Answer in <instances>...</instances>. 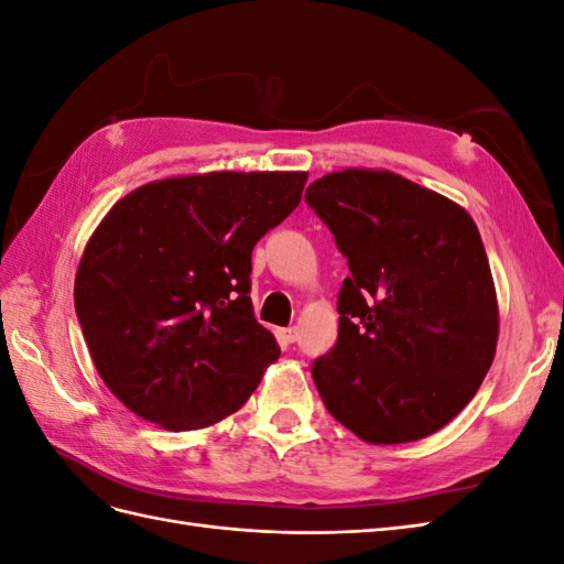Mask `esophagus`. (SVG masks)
<instances>
[{
  "mask_svg": "<svg viewBox=\"0 0 564 564\" xmlns=\"http://www.w3.org/2000/svg\"><path fill=\"white\" fill-rule=\"evenodd\" d=\"M299 338V332H296V327H289V329H282L280 332V340H282V344H294V340Z\"/></svg>",
  "mask_w": 564,
  "mask_h": 564,
  "instance_id": "esophagus-1",
  "label": "esophagus"
}]
</instances>
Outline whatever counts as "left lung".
<instances>
[{
  "label": "left lung",
  "instance_id": "1",
  "mask_svg": "<svg viewBox=\"0 0 564 564\" xmlns=\"http://www.w3.org/2000/svg\"><path fill=\"white\" fill-rule=\"evenodd\" d=\"M305 202L350 268L336 303L338 340L313 365L324 406L369 445L445 429L475 398L499 340L497 289L475 220L388 169L327 174Z\"/></svg>",
  "mask_w": 564,
  "mask_h": 564
}]
</instances>
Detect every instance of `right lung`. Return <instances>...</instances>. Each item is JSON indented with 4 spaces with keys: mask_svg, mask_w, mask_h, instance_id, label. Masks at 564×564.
Returning <instances> with one entry per match:
<instances>
[{
    "mask_svg": "<svg viewBox=\"0 0 564 564\" xmlns=\"http://www.w3.org/2000/svg\"><path fill=\"white\" fill-rule=\"evenodd\" d=\"M308 172L169 176L112 204L84 247L75 311L112 395L164 431L240 409L280 346L256 322L251 249L292 214Z\"/></svg>",
    "mask_w": 564,
    "mask_h": 564,
    "instance_id": "obj_1",
    "label": "right lung"
}]
</instances>
